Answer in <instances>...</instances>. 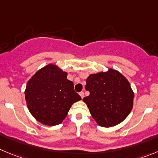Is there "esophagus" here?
I'll return each mask as SVG.
<instances>
[{
    "label": "esophagus",
    "mask_w": 158,
    "mask_h": 158,
    "mask_svg": "<svg viewBox=\"0 0 158 158\" xmlns=\"http://www.w3.org/2000/svg\"><path fill=\"white\" fill-rule=\"evenodd\" d=\"M79 95H80L81 98H82H82H83V97H84V93L83 92H80V93H79Z\"/></svg>",
    "instance_id": "1"
}]
</instances>
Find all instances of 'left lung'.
Listing matches in <instances>:
<instances>
[{"label": "left lung", "mask_w": 158, "mask_h": 158, "mask_svg": "<svg viewBox=\"0 0 158 158\" xmlns=\"http://www.w3.org/2000/svg\"><path fill=\"white\" fill-rule=\"evenodd\" d=\"M86 82L89 95L82 101L100 126L112 127L127 118L133 107L134 93L122 73L110 68L107 72L90 74Z\"/></svg>", "instance_id": "1"}]
</instances>
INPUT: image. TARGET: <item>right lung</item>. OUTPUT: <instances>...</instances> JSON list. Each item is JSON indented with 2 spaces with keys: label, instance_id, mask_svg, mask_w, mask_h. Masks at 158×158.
<instances>
[{
  "label": "right lung",
  "instance_id": "obj_1",
  "mask_svg": "<svg viewBox=\"0 0 158 158\" xmlns=\"http://www.w3.org/2000/svg\"><path fill=\"white\" fill-rule=\"evenodd\" d=\"M68 73L57 65L49 64L29 79L25 90L29 112L40 123L49 126L61 124L74 103L81 97Z\"/></svg>",
  "mask_w": 158,
  "mask_h": 158
}]
</instances>
